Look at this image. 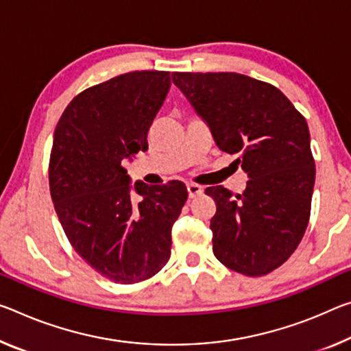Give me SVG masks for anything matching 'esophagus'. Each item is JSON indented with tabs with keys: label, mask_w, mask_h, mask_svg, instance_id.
Masks as SVG:
<instances>
[{
	"label": "esophagus",
	"mask_w": 351,
	"mask_h": 351,
	"mask_svg": "<svg viewBox=\"0 0 351 351\" xmlns=\"http://www.w3.org/2000/svg\"><path fill=\"white\" fill-rule=\"evenodd\" d=\"M187 192H189V198H195L197 195H199V193L203 192V187L191 182V184H187Z\"/></svg>",
	"instance_id": "esophagus-1"
}]
</instances>
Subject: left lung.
I'll return each instance as SVG.
<instances>
[{
    "label": "left lung",
    "instance_id": "8db88e82",
    "mask_svg": "<svg viewBox=\"0 0 351 351\" xmlns=\"http://www.w3.org/2000/svg\"><path fill=\"white\" fill-rule=\"evenodd\" d=\"M171 80L250 178L241 195L223 186L204 191L217 206L215 258L237 274H270L295 252L309 221L315 164L304 117L280 88L245 75L175 71Z\"/></svg>",
    "mask_w": 351,
    "mask_h": 351
}]
</instances>
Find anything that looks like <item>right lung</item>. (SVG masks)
<instances>
[{"label":"right lung","instance_id":"add662e5","mask_svg":"<svg viewBox=\"0 0 351 351\" xmlns=\"http://www.w3.org/2000/svg\"><path fill=\"white\" fill-rule=\"evenodd\" d=\"M170 84L169 71L115 76L71 99L54 130L56 214L75 252L119 285L145 281L167 264L171 226L187 199L184 182L131 186L123 167L148 149L149 126Z\"/></svg>","mask_w":351,"mask_h":351}]
</instances>
